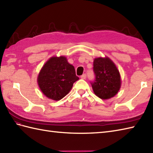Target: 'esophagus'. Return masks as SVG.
Here are the masks:
<instances>
[{"label": "esophagus", "mask_w": 153, "mask_h": 153, "mask_svg": "<svg viewBox=\"0 0 153 153\" xmlns=\"http://www.w3.org/2000/svg\"><path fill=\"white\" fill-rule=\"evenodd\" d=\"M81 79H85V78H86V74H83L82 76H81Z\"/></svg>", "instance_id": "obj_1"}]
</instances>
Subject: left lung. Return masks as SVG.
I'll return each mask as SVG.
<instances>
[{"label":"left lung","mask_w":153,"mask_h":153,"mask_svg":"<svg viewBox=\"0 0 153 153\" xmlns=\"http://www.w3.org/2000/svg\"><path fill=\"white\" fill-rule=\"evenodd\" d=\"M93 71L95 79L91 84L95 95L101 99L115 96L121 87V79L114 63L108 57L95 58Z\"/></svg>","instance_id":"8db88e82"}]
</instances>
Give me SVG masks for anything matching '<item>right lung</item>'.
Instances as JSON below:
<instances>
[{
    "label": "right lung",
    "instance_id": "right-lung-1",
    "mask_svg": "<svg viewBox=\"0 0 153 153\" xmlns=\"http://www.w3.org/2000/svg\"><path fill=\"white\" fill-rule=\"evenodd\" d=\"M79 79L75 68L65 56L51 57L41 68L37 77L38 85L48 99L59 100L72 88Z\"/></svg>",
    "mask_w": 153,
    "mask_h": 153
}]
</instances>
